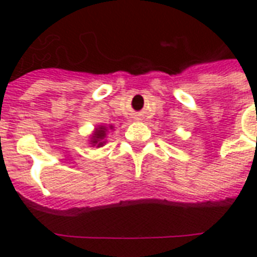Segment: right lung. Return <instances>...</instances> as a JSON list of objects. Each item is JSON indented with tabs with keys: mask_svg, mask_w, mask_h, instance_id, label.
<instances>
[{
	"mask_svg": "<svg viewBox=\"0 0 257 257\" xmlns=\"http://www.w3.org/2000/svg\"><path fill=\"white\" fill-rule=\"evenodd\" d=\"M110 129H113V126H109ZM106 133H108V126H105V125H98L94 131V133L90 137V145L92 147H102V145L106 143L105 141V137H106Z\"/></svg>",
	"mask_w": 257,
	"mask_h": 257,
	"instance_id": "add662e5",
	"label": "right lung"
}]
</instances>
